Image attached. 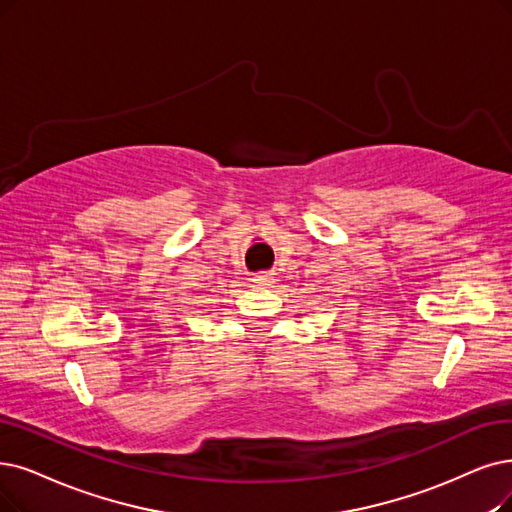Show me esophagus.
I'll return each mask as SVG.
<instances>
[{
	"label": "esophagus",
	"instance_id": "obj_1",
	"mask_svg": "<svg viewBox=\"0 0 512 512\" xmlns=\"http://www.w3.org/2000/svg\"><path fill=\"white\" fill-rule=\"evenodd\" d=\"M252 281L258 285H269V283H273V277L269 273H258V275H254Z\"/></svg>",
	"mask_w": 512,
	"mask_h": 512
}]
</instances>
